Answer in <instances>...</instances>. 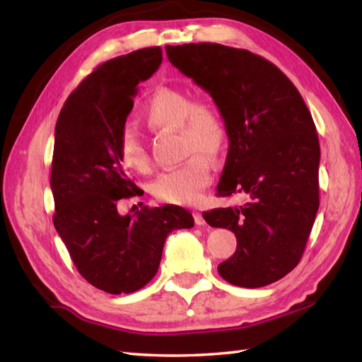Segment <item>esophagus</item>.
Instances as JSON below:
<instances>
[{
	"label": "esophagus",
	"mask_w": 362,
	"mask_h": 362,
	"mask_svg": "<svg viewBox=\"0 0 362 362\" xmlns=\"http://www.w3.org/2000/svg\"><path fill=\"white\" fill-rule=\"evenodd\" d=\"M193 218H194L196 226H204L205 224V219H204L201 211H193Z\"/></svg>",
	"instance_id": "34e87169"
}]
</instances>
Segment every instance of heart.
<instances>
[{"label":"heart","mask_w":362,"mask_h":362,"mask_svg":"<svg viewBox=\"0 0 362 362\" xmlns=\"http://www.w3.org/2000/svg\"><path fill=\"white\" fill-rule=\"evenodd\" d=\"M143 119L151 129L179 130L183 149L194 153L185 163L168 169L152 182L153 196L175 205L199 202L211 182V163L206 156L218 157L227 140V127L219 110L211 103L193 101L187 91L161 87L151 95ZM118 153L121 165L130 171L146 173L149 169L148 152L130 130L121 136Z\"/></svg>","instance_id":"1"}]
</instances>
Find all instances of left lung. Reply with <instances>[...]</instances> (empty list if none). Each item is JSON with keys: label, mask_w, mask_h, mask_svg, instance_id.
I'll return each mask as SVG.
<instances>
[{"label": "left lung", "mask_w": 362, "mask_h": 362, "mask_svg": "<svg viewBox=\"0 0 362 362\" xmlns=\"http://www.w3.org/2000/svg\"><path fill=\"white\" fill-rule=\"evenodd\" d=\"M165 49L224 118L228 152L218 196H247L241 205L202 213L238 241L219 275L241 288L283 279L302 258L319 210L320 146L308 107L279 68L247 49L219 43Z\"/></svg>", "instance_id": "obj_1"}]
</instances>
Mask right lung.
I'll use <instances>...</instances> for the list:
<instances>
[{
  "instance_id": "add662e5",
  "label": "right lung",
  "mask_w": 362,
  "mask_h": 362,
  "mask_svg": "<svg viewBox=\"0 0 362 362\" xmlns=\"http://www.w3.org/2000/svg\"><path fill=\"white\" fill-rule=\"evenodd\" d=\"M160 46L99 65L68 96L56 122L51 191L54 227L79 274L109 294L141 289L157 274L168 235L194 226L182 206L121 216L122 199L140 196L119 161V141L138 83L161 64Z\"/></svg>"
}]
</instances>
